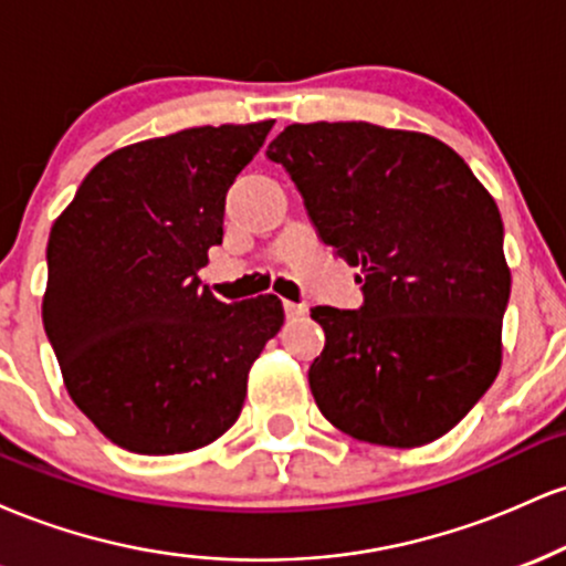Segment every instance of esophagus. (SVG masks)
I'll return each mask as SVG.
<instances>
[{"mask_svg":"<svg viewBox=\"0 0 566 566\" xmlns=\"http://www.w3.org/2000/svg\"><path fill=\"white\" fill-rule=\"evenodd\" d=\"M284 314H287V319H301V316L305 314V305L284 301Z\"/></svg>","mask_w":566,"mask_h":566,"instance_id":"34e87169","label":"esophagus"}]
</instances>
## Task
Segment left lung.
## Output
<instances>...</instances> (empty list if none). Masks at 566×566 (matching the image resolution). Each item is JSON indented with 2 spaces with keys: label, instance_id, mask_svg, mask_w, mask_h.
<instances>
[{
  "label": "left lung",
  "instance_id": "left-lung-1",
  "mask_svg": "<svg viewBox=\"0 0 566 566\" xmlns=\"http://www.w3.org/2000/svg\"><path fill=\"white\" fill-rule=\"evenodd\" d=\"M322 242L365 282V305L311 308L308 369L324 418L380 447L452 431L503 365L511 269L492 193L447 143L369 122L290 125L269 146Z\"/></svg>",
  "mask_w": 566,
  "mask_h": 566
}]
</instances>
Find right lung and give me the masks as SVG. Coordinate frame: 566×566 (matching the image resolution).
<instances>
[{
	"label": "right lung",
	"instance_id": "add662e5",
	"mask_svg": "<svg viewBox=\"0 0 566 566\" xmlns=\"http://www.w3.org/2000/svg\"><path fill=\"white\" fill-rule=\"evenodd\" d=\"M271 127L207 125L116 148L55 218L44 333L71 401L122 450L180 454L223 437L282 329L276 295L220 303L199 282L223 242L226 191Z\"/></svg>",
	"mask_w": 566,
	"mask_h": 566
}]
</instances>
